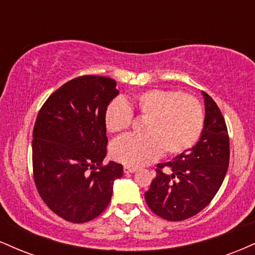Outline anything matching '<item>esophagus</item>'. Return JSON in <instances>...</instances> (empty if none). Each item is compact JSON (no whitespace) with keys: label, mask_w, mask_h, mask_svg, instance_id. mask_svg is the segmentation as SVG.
<instances>
[{"label":"esophagus","mask_w":255,"mask_h":255,"mask_svg":"<svg viewBox=\"0 0 255 255\" xmlns=\"http://www.w3.org/2000/svg\"><path fill=\"white\" fill-rule=\"evenodd\" d=\"M124 171L126 174H129V172H135L136 171V168H133V166H128L126 165L124 168Z\"/></svg>","instance_id":"esophagus-1"}]
</instances>
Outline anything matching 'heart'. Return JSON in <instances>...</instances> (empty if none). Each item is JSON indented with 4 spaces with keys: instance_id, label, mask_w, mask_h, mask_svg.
Listing matches in <instances>:
<instances>
[{
    "instance_id": "b5f03b06",
    "label": "heart",
    "mask_w": 255,
    "mask_h": 255,
    "mask_svg": "<svg viewBox=\"0 0 255 255\" xmlns=\"http://www.w3.org/2000/svg\"><path fill=\"white\" fill-rule=\"evenodd\" d=\"M133 115L145 119L142 135L129 134L116 139L111 156L129 166L150 164L162 157H177L197 144L204 128L203 105L189 93L166 89H147L114 99L104 113V124L110 133H121L130 127Z\"/></svg>"
}]
</instances>
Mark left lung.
<instances>
[{
	"label": "left lung",
	"instance_id": "1",
	"mask_svg": "<svg viewBox=\"0 0 255 255\" xmlns=\"http://www.w3.org/2000/svg\"><path fill=\"white\" fill-rule=\"evenodd\" d=\"M205 122L200 140L172 162L157 164L145 193L151 211L171 222L184 221L205 209L221 188L229 166V134L216 102L203 92Z\"/></svg>",
	"mask_w": 255,
	"mask_h": 255
}]
</instances>
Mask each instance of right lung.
<instances>
[{
    "label": "right lung",
    "mask_w": 255,
    "mask_h": 255,
    "mask_svg": "<svg viewBox=\"0 0 255 255\" xmlns=\"http://www.w3.org/2000/svg\"><path fill=\"white\" fill-rule=\"evenodd\" d=\"M118 95L114 79L81 75L55 91L38 113L34 184L46 206L64 221L86 223L98 217L110 203L114 181L124 174L122 164H103L104 113Z\"/></svg>",
    "instance_id": "right-lung-1"
}]
</instances>
